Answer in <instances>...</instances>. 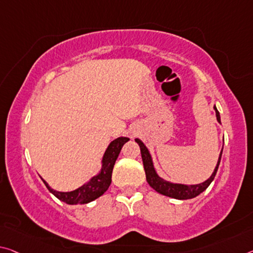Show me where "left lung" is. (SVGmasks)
<instances>
[{
    "label": "left lung",
    "instance_id": "obj_1",
    "mask_svg": "<svg viewBox=\"0 0 253 253\" xmlns=\"http://www.w3.org/2000/svg\"><path fill=\"white\" fill-rule=\"evenodd\" d=\"M215 112H216V118H217V122L220 123V117H219V112L217 110V108L214 107ZM135 142L138 144L139 147H141V154H142V160H143V164H144V170H145V174H146V181L148 184L153 188L155 191H158L159 194L168 196V197L171 198H175V199H191L197 197L198 195L202 194L204 190L207 189V187L210 186L213 181L216 172H217L219 162H220V158H222V151H220V154L218 156V161L217 164H216L214 172L211 173V175L208 178L206 181H204L202 183L198 184H182V183H174V182H170L167 181V180L162 179L161 177H159V174L156 173L154 164H153V160H152V156L150 154V151L147 150V147L144 145V143L141 141V139L136 138Z\"/></svg>",
    "mask_w": 253,
    "mask_h": 253
}]
</instances>
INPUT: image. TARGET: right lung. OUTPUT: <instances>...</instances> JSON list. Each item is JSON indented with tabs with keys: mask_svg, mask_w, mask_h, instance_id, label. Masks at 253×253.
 <instances>
[{
	"mask_svg": "<svg viewBox=\"0 0 253 253\" xmlns=\"http://www.w3.org/2000/svg\"><path fill=\"white\" fill-rule=\"evenodd\" d=\"M129 141L128 137H118L112 141L108 145L107 150L102 158V167L99 173L90 179L89 182L84 183L78 189L73 191H56L48 186V183L42 179L47 189L57 197L62 202L69 204V205H76V204H87L93 202L94 199L99 198L107 191L111 183V174L114 169L115 162L122 151L124 144Z\"/></svg>",
	"mask_w": 253,
	"mask_h": 253,
	"instance_id": "add662e5",
	"label": "right lung"
}]
</instances>
